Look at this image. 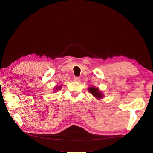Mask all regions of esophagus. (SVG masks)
Instances as JSON below:
<instances>
[{
  "mask_svg": "<svg viewBox=\"0 0 153 153\" xmlns=\"http://www.w3.org/2000/svg\"><path fill=\"white\" fill-rule=\"evenodd\" d=\"M80 79H81V78H80L79 77L76 76V77H74V80L75 81V82H79Z\"/></svg>",
  "mask_w": 153,
  "mask_h": 153,
  "instance_id": "1",
  "label": "esophagus"
}]
</instances>
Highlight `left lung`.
I'll return each mask as SVG.
<instances>
[{"label": "left lung", "mask_w": 153, "mask_h": 153, "mask_svg": "<svg viewBox=\"0 0 153 153\" xmlns=\"http://www.w3.org/2000/svg\"><path fill=\"white\" fill-rule=\"evenodd\" d=\"M89 92L92 94V95L93 96H95V97H97V98H102V93L99 91V89L97 88H95V87H90V88L89 89Z\"/></svg>", "instance_id": "left-lung-1"}]
</instances>
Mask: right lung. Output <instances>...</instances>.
I'll use <instances>...</instances> for the list:
<instances>
[{"instance_id": "right-lung-1", "label": "right lung", "mask_w": 153, "mask_h": 153, "mask_svg": "<svg viewBox=\"0 0 153 153\" xmlns=\"http://www.w3.org/2000/svg\"><path fill=\"white\" fill-rule=\"evenodd\" d=\"M56 89H59L60 88H59V87H57V88H56Z\"/></svg>"}]
</instances>
